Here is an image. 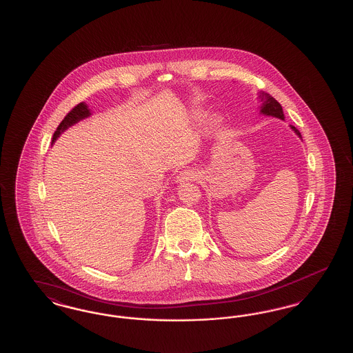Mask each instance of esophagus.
<instances>
[{
  "mask_svg": "<svg viewBox=\"0 0 353 353\" xmlns=\"http://www.w3.org/2000/svg\"><path fill=\"white\" fill-rule=\"evenodd\" d=\"M196 173L193 172V170H190V169H185V170H181L180 172V174L177 176V183H185V181H190V180H194L196 179Z\"/></svg>",
  "mask_w": 353,
  "mask_h": 353,
  "instance_id": "1",
  "label": "esophagus"
}]
</instances>
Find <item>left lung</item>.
<instances>
[{
	"label": "left lung",
	"instance_id": "8db88e82",
	"mask_svg": "<svg viewBox=\"0 0 353 353\" xmlns=\"http://www.w3.org/2000/svg\"><path fill=\"white\" fill-rule=\"evenodd\" d=\"M259 99H261V105H259V112L262 115H266V117H274V118L282 119L285 120V114H283V110H282V105L275 101L270 94L268 92H263L261 91L259 92ZM291 130L298 134L299 137H302L301 132L294 127V125H290Z\"/></svg>",
	"mask_w": 353,
	"mask_h": 353
}]
</instances>
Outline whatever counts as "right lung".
Returning a JSON list of instances; mask_svg holds the SVG:
<instances>
[{"mask_svg": "<svg viewBox=\"0 0 353 353\" xmlns=\"http://www.w3.org/2000/svg\"><path fill=\"white\" fill-rule=\"evenodd\" d=\"M88 117H91V111H90L88 105H87L84 101L79 103L78 105H75V107L68 112V115L65 117V119L61 121V124L58 125L57 131L52 134V141H51V144H54L55 140H57L61 134H63L68 128H70L71 125L77 124L78 121L88 118Z\"/></svg>", "mask_w": 353, "mask_h": 353, "instance_id": "1", "label": "right lung"}]
</instances>
